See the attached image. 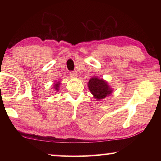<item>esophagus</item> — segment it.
I'll return each mask as SVG.
<instances>
[{
  "label": "esophagus",
  "mask_w": 161,
  "mask_h": 161,
  "mask_svg": "<svg viewBox=\"0 0 161 161\" xmlns=\"http://www.w3.org/2000/svg\"><path fill=\"white\" fill-rule=\"evenodd\" d=\"M70 77H73V78H75V77H77V72H70Z\"/></svg>",
  "instance_id": "obj_1"
}]
</instances>
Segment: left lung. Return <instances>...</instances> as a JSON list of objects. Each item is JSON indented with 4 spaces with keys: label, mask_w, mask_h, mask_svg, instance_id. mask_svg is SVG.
I'll use <instances>...</instances> for the list:
<instances>
[{
    "label": "left lung",
    "mask_w": 161,
    "mask_h": 161,
    "mask_svg": "<svg viewBox=\"0 0 161 161\" xmlns=\"http://www.w3.org/2000/svg\"><path fill=\"white\" fill-rule=\"evenodd\" d=\"M87 85L94 98L98 101L103 99L113 92V89L108 85L107 81L98 77H92Z\"/></svg>",
    "instance_id": "1"
}]
</instances>
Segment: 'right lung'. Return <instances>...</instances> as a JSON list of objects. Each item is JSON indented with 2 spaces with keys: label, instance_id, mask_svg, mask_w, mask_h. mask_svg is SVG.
<instances>
[{
  "label": "right lung",
  "instance_id": "1",
  "mask_svg": "<svg viewBox=\"0 0 161 161\" xmlns=\"http://www.w3.org/2000/svg\"><path fill=\"white\" fill-rule=\"evenodd\" d=\"M60 81H56L53 84V88L55 89V91L58 92L59 89V85H60Z\"/></svg>",
  "mask_w": 161,
  "mask_h": 161
}]
</instances>
